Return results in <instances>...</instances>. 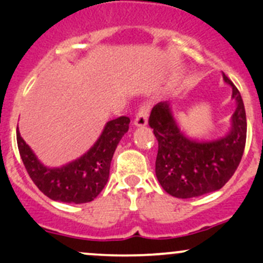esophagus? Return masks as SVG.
<instances>
[{
    "instance_id": "obj_1",
    "label": "esophagus",
    "mask_w": 263,
    "mask_h": 263,
    "mask_svg": "<svg viewBox=\"0 0 263 263\" xmlns=\"http://www.w3.org/2000/svg\"><path fill=\"white\" fill-rule=\"evenodd\" d=\"M148 104H144L140 107L139 112L136 113V117H135L134 124L137 127H144L147 124V118H148Z\"/></svg>"
}]
</instances>
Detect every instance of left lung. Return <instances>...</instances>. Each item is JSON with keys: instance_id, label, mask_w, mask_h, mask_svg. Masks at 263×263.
<instances>
[{"instance_id": "1", "label": "left lung", "mask_w": 263, "mask_h": 263, "mask_svg": "<svg viewBox=\"0 0 263 263\" xmlns=\"http://www.w3.org/2000/svg\"><path fill=\"white\" fill-rule=\"evenodd\" d=\"M222 79L233 89L237 103L229 134L219 140L200 142L185 137L172 116L171 104L160 102L153 108L148 124L158 140L156 178L166 193L177 198H191L214 192L237 171L246 146L247 119L242 97L232 81Z\"/></svg>"}]
</instances>
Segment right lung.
Returning <instances> with one entry per match:
<instances>
[{"instance_id": "1", "label": "right lung", "mask_w": 263, "mask_h": 263, "mask_svg": "<svg viewBox=\"0 0 263 263\" xmlns=\"http://www.w3.org/2000/svg\"><path fill=\"white\" fill-rule=\"evenodd\" d=\"M129 118L119 117L105 124L102 135L81 158L61 168L44 166L16 129V140L26 172L36 187L50 200L85 203L94 200L109 178L110 161L122 136L128 131Z\"/></svg>"}]
</instances>
